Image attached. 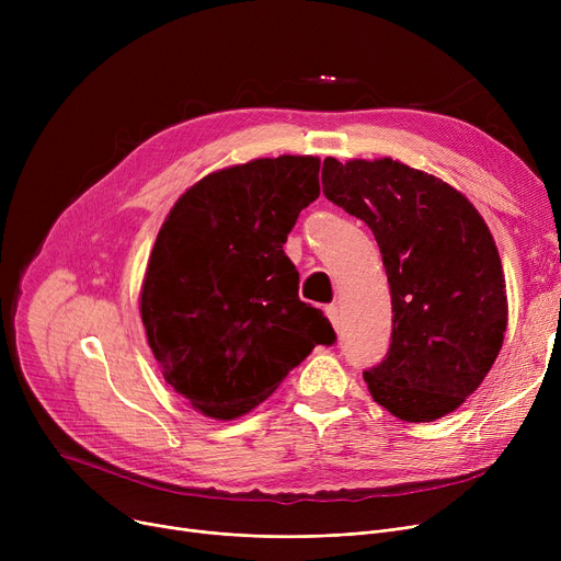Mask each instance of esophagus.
Wrapping results in <instances>:
<instances>
[{
	"mask_svg": "<svg viewBox=\"0 0 561 561\" xmlns=\"http://www.w3.org/2000/svg\"><path fill=\"white\" fill-rule=\"evenodd\" d=\"M325 313H328L330 322L334 325V330L341 332V311H339V307H336V305H330V307H325Z\"/></svg>",
	"mask_w": 561,
	"mask_h": 561,
	"instance_id": "34e87169",
	"label": "esophagus"
}]
</instances>
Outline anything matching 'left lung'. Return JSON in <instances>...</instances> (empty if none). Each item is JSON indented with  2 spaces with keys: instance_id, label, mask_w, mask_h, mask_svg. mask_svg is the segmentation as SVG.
<instances>
[{
  "instance_id": "obj_1",
  "label": "left lung",
  "mask_w": 561,
  "mask_h": 561,
  "mask_svg": "<svg viewBox=\"0 0 561 561\" xmlns=\"http://www.w3.org/2000/svg\"><path fill=\"white\" fill-rule=\"evenodd\" d=\"M322 193L373 229L389 277L391 347L364 373L373 400L407 423L444 419L482 385L507 332L484 218L444 180L393 159L328 157Z\"/></svg>"
}]
</instances>
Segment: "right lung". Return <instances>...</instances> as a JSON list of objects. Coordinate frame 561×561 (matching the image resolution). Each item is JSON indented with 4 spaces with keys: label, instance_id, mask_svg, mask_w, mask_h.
Wrapping results in <instances>:
<instances>
[{
    "label": "right lung",
    "instance_id": "right-lung-1",
    "mask_svg": "<svg viewBox=\"0 0 561 561\" xmlns=\"http://www.w3.org/2000/svg\"><path fill=\"white\" fill-rule=\"evenodd\" d=\"M318 157L254 159L202 176L174 202L140 290L147 343L168 385L218 421L275 393L336 334L298 296L286 236L320 195Z\"/></svg>",
    "mask_w": 561,
    "mask_h": 561
}]
</instances>
